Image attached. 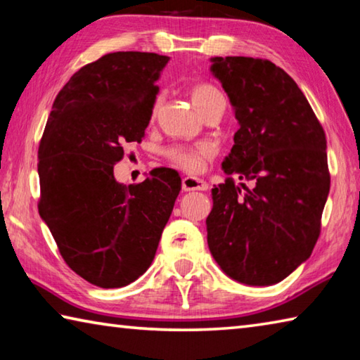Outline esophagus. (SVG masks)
I'll return each instance as SVG.
<instances>
[{
	"label": "esophagus",
	"mask_w": 360,
	"mask_h": 360,
	"mask_svg": "<svg viewBox=\"0 0 360 360\" xmlns=\"http://www.w3.org/2000/svg\"><path fill=\"white\" fill-rule=\"evenodd\" d=\"M208 184L205 181L193 178V176H187V178L182 179V191L184 192H193V191H206Z\"/></svg>",
	"instance_id": "1"
}]
</instances>
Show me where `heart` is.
<instances>
[{"label": "heart", "instance_id": "heart-1", "mask_svg": "<svg viewBox=\"0 0 360 360\" xmlns=\"http://www.w3.org/2000/svg\"><path fill=\"white\" fill-rule=\"evenodd\" d=\"M191 96L195 108L200 112H203L212 101L222 98L219 90L211 84H197L193 85L191 90ZM214 154L211 144H197L193 148H184V146H178L168 150V157L174 165L186 169V172H200L203 168L205 160Z\"/></svg>", "mask_w": 360, "mask_h": 360}]
</instances>
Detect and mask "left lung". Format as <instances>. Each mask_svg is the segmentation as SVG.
I'll return each mask as SVG.
<instances>
[{
    "instance_id": "left-lung-1",
    "label": "left lung",
    "mask_w": 360,
    "mask_h": 360,
    "mask_svg": "<svg viewBox=\"0 0 360 360\" xmlns=\"http://www.w3.org/2000/svg\"><path fill=\"white\" fill-rule=\"evenodd\" d=\"M210 62L240 127L222 162L229 179L211 191L210 251L235 281L276 284L318 241L330 191L326 133L294 79L275 63L251 57ZM233 175L243 182L235 185Z\"/></svg>"
}]
</instances>
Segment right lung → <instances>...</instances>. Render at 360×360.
Returning <instances> with one entry per match:
<instances>
[{"label": "right lung", "instance_id": "add662e5", "mask_svg": "<svg viewBox=\"0 0 360 360\" xmlns=\"http://www.w3.org/2000/svg\"><path fill=\"white\" fill-rule=\"evenodd\" d=\"M169 57L114 52L82 66L52 105L38 152L39 216L72 271L124 288L148 270L181 191L172 168L136 186L114 178L125 143L141 141Z\"/></svg>", "mask_w": 360, "mask_h": 360}]
</instances>
